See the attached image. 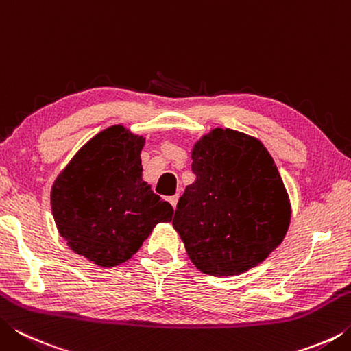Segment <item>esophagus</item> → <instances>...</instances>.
I'll use <instances>...</instances> for the list:
<instances>
[{"label":"esophagus","mask_w":351,"mask_h":351,"mask_svg":"<svg viewBox=\"0 0 351 351\" xmlns=\"http://www.w3.org/2000/svg\"><path fill=\"white\" fill-rule=\"evenodd\" d=\"M178 199H180V195H173V197L169 198V203L173 206V209H176V204H178Z\"/></svg>","instance_id":"obj_1"}]
</instances>
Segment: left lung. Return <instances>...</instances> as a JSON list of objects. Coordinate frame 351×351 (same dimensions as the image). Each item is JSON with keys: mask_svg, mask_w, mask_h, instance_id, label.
I'll return each mask as SVG.
<instances>
[{"mask_svg": "<svg viewBox=\"0 0 351 351\" xmlns=\"http://www.w3.org/2000/svg\"><path fill=\"white\" fill-rule=\"evenodd\" d=\"M192 159L197 180L171 221L190 260L217 277L254 268L280 245L291 219L274 159L260 141L229 128L204 136Z\"/></svg>", "mask_w": 351, "mask_h": 351, "instance_id": "obj_1", "label": "left lung"}]
</instances>
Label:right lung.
Wrapping results in <instances>:
<instances>
[{
	"instance_id": "right-lung-1",
	"label": "right lung",
	"mask_w": 351,
	"mask_h": 351,
	"mask_svg": "<svg viewBox=\"0 0 351 351\" xmlns=\"http://www.w3.org/2000/svg\"><path fill=\"white\" fill-rule=\"evenodd\" d=\"M144 139L122 125L100 132L80 148L51 192L58 232L75 254L105 268L139 251L173 207L142 181Z\"/></svg>"
}]
</instances>
